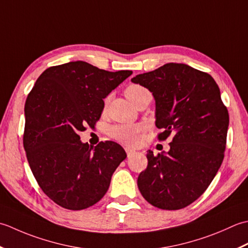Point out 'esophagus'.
<instances>
[{
    "label": "esophagus",
    "instance_id": "34e87169",
    "mask_svg": "<svg viewBox=\"0 0 248 248\" xmlns=\"http://www.w3.org/2000/svg\"><path fill=\"white\" fill-rule=\"evenodd\" d=\"M125 151H126V153H127V156H128V157H129V156L133 155V154H135V150H133V149L126 148V149H125Z\"/></svg>",
    "mask_w": 248,
    "mask_h": 248
}]
</instances>
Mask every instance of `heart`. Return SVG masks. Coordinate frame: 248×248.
Masks as SVG:
<instances>
[{
	"instance_id": "b5f03b06",
	"label": "heart",
	"mask_w": 248,
	"mask_h": 248,
	"mask_svg": "<svg viewBox=\"0 0 248 248\" xmlns=\"http://www.w3.org/2000/svg\"><path fill=\"white\" fill-rule=\"evenodd\" d=\"M149 94H151L149 90L139 84H130L125 90L126 97L130 100L131 104H135L143 96ZM144 131L145 127L142 124H118L111 126L108 135L120 143L127 146H137L142 140Z\"/></svg>"
}]
</instances>
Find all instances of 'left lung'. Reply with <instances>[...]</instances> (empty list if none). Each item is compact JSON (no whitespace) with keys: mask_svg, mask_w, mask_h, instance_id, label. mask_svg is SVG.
<instances>
[{"mask_svg":"<svg viewBox=\"0 0 248 248\" xmlns=\"http://www.w3.org/2000/svg\"><path fill=\"white\" fill-rule=\"evenodd\" d=\"M155 98V124L173 135L169 152L146 154L148 167L138 176L143 198L158 209L180 210L209 187L223 163L229 114L209 74L186 64L168 63L131 79Z\"/></svg>","mask_w":248,"mask_h":248,"instance_id":"left-lung-1","label":"left lung"}]
</instances>
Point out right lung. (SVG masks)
<instances>
[{
  "label": "right lung",
  "instance_id": "obj_1",
  "mask_svg": "<svg viewBox=\"0 0 248 248\" xmlns=\"http://www.w3.org/2000/svg\"><path fill=\"white\" fill-rule=\"evenodd\" d=\"M131 74L76 61L47 68L28 95L23 146L30 168L39 187L62 208L78 211L98 202L126 158L120 144L106 141L92 148L79 133L88 125L94 128L104 98Z\"/></svg>",
  "mask_w": 248,
  "mask_h": 248
}]
</instances>
